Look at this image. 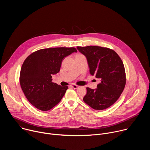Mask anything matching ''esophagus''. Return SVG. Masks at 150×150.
I'll return each mask as SVG.
<instances>
[{"mask_svg":"<svg viewBox=\"0 0 150 150\" xmlns=\"http://www.w3.org/2000/svg\"><path fill=\"white\" fill-rule=\"evenodd\" d=\"M71 87H72V88H74V89H76V88H78L79 87L78 85H76V84H72V85H71Z\"/></svg>","mask_w":150,"mask_h":150,"instance_id":"esophagus-1","label":"esophagus"}]
</instances>
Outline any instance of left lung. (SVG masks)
<instances>
[{"label":"left lung","mask_w":150,"mask_h":150,"mask_svg":"<svg viewBox=\"0 0 150 150\" xmlns=\"http://www.w3.org/2000/svg\"><path fill=\"white\" fill-rule=\"evenodd\" d=\"M87 57L90 73L101 80L96 90L87 87L83 101L91 108L101 110L109 108L119 98L126 84L123 62L112 49L96 46H77Z\"/></svg>","instance_id":"obj_1"}]
</instances>
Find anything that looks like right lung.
Masks as SVG:
<instances>
[{
    "label": "right lung",
    "mask_w": 150,
    "mask_h": 150,
    "mask_svg": "<svg viewBox=\"0 0 150 150\" xmlns=\"http://www.w3.org/2000/svg\"><path fill=\"white\" fill-rule=\"evenodd\" d=\"M74 52H77L75 47L42 49L24 60L19 75L21 87L37 109L47 111L61 101L68 87L53 82L52 75L60 71L62 60Z\"/></svg>",
    "instance_id": "obj_1"
}]
</instances>
